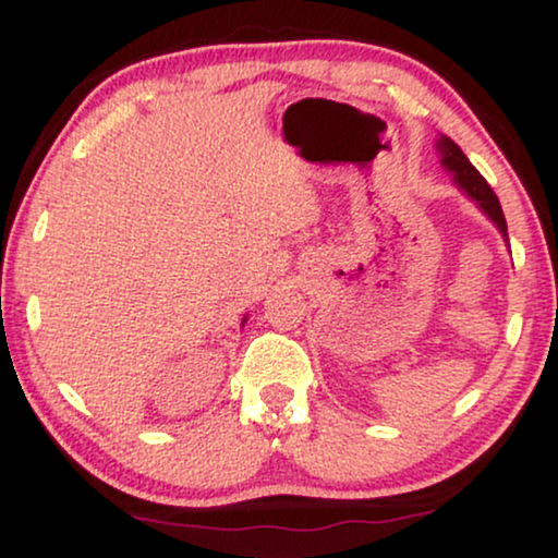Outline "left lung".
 <instances>
[{
  "instance_id": "left-lung-1",
  "label": "left lung",
  "mask_w": 558,
  "mask_h": 558,
  "mask_svg": "<svg viewBox=\"0 0 558 558\" xmlns=\"http://www.w3.org/2000/svg\"><path fill=\"white\" fill-rule=\"evenodd\" d=\"M437 149L441 155V165H445L449 172H454V182L462 187V193H468L472 201L480 205V210H483L485 216L500 228V233L506 235V241H508L506 216H502L498 195L493 193V187L487 185V180L475 170V167H472L470 159L464 157V151L457 147L449 136H439Z\"/></svg>"
}]
</instances>
